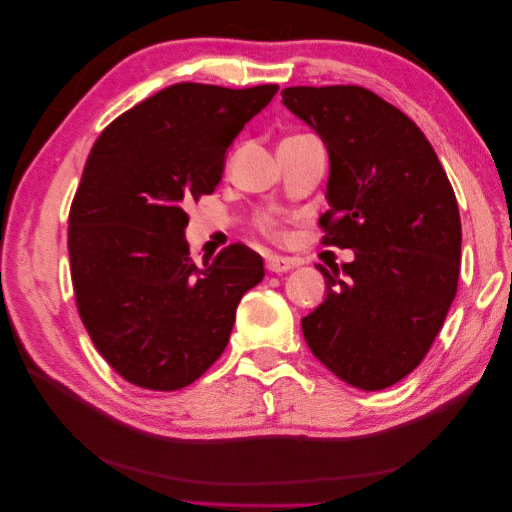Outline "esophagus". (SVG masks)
Listing matches in <instances>:
<instances>
[{
    "mask_svg": "<svg viewBox=\"0 0 512 512\" xmlns=\"http://www.w3.org/2000/svg\"><path fill=\"white\" fill-rule=\"evenodd\" d=\"M265 267H267V271H271V273H284V271H288V269L294 267V262H292L290 258H284V256L269 254V256L265 258Z\"/></svg>",
    "mask_w": 512,
    "mask_h": 512,
    "instance_id": "obj_1",
    "label": "esophagus"
}]
</instances>
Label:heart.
<instances>
[{
	"label": "heart",
	"mask_w": 512,
	"mask_h": 512,
	"mask_svg": "<svg viewBox=\"0 0 512 512\" xmlns=\"http://www.w3.org/2000/svg\"><path fill=\"white\" fill-rule=\"evenodd\" d=\"M258 228L262 230V232H267L269 237H273V239H282L284 237V230H282V224L277 222L273 215H262V218L258 220Z\"/></svg>",
	"instance_id": "obj_1"
}]
</instances>
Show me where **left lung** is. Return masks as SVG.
<instances>
[{"mask_svg":"<svg viewBox=\"0 0 512 512\" xmlns=\"http://www.w3.org/2000/svg\"><path fill=\"white\" fill-rule=\"evenodd\" d=\"M282 102L329 151L322 243L354 252L316 265L327 297L301 320L305 342L350 386L386 389L425 359L457 294L455 192L425 134L374 91L286 87Z\"/></svg>","mask_w":512,"mask_h":512,"instance_id":"obj_1","label":"left lung"}]
</instances>
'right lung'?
<instances>
[{"label":"right lung","instance_id":"obj_1","mask_svg":"<svg viewBox=\"0 0 512 512\" xmlns=\"http://www.w3.org/2000/svg\"><path fill=\"white\" fill-rule=\"evenodd\" d=\"M277 85L177 83L119 115L91 147L68 220L70 271L91 342L141 389L177 391L220 359L243 294L265 277L232 243L198 267L188 207Z\"/></svg>","mask_w":512,"mask_h":512}]
</instances>
